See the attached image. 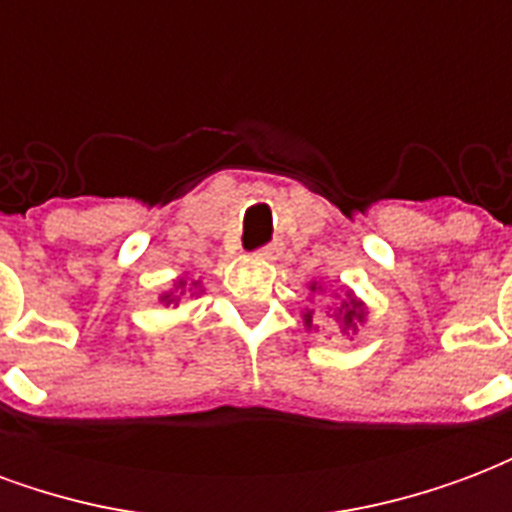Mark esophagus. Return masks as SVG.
Returning a JSON list of instances; mask_svg holds the SVG:
<instances>
[{
    "label": "esophagus",
    "mask_w": 512,
    "mask_h": 512,
    "mask_svg": "<svg viewBox=\"0 0 512 512\" xmlns=\"http://www.w3.org/2000/svg\"><path fill=\"white\" fill-rule=\"evenodd\" d=\"M255 255L263 257V260H277V257L282 255V241H271V244L260 246Z\"/></svg>",
    "instance_id": "34e87169"
}]
</instances>
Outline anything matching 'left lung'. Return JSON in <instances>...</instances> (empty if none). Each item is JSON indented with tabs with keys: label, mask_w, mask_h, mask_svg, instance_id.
Here are the masks:
<instances>
[{
	"label": "left lung",
	"mask_w": 512,
	"mask_h": 512,
	"mask_svg": "<svg viewBox=\"0 0 512 512\" xmlns=\"http://www.w3.org/2000/svg\"><path fill=\"white\" fill-rule=\"evenodd\" d=\"M343 307H345V312H343L345 326H354V321H362V310H359V304L354 301V296H348V301H345ZM304 321L312 323V312H307V315H304Z\"/></svg>",
	"instance_id": "1"
}]
</instances>
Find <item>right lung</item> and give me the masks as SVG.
Wrapping results in <instances>:
<instances>
[{"mask_svg":"<svg viewBox=\"0 0 512 512\" xmlns=\"http://www.w3.org/2000/svg\"><path fill=\"white\" fill-rule=\"evenodd\" d=\"M178 288H180V293H183V288H186V282H183V279L178 282ZM164 299H169V296H164Z\"/></svg>","mask_w":512,"mask_h":512,"instance_id":"add662e5","label":"right lung"}]
</instances>
